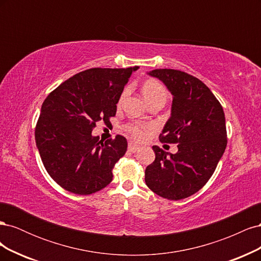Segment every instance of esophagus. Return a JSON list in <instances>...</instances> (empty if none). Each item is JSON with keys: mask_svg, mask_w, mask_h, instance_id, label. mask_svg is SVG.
<instances>
[{"mask_svg": "<svg viewBox=\"0 0 261 261\" xmlns=\"http://www.w3.org/2000/svg\"><path fill=\"white\" fill-rule=\"evenodd\" d=\"M139 150V147L137 146V145H134V144H129L128 145V151H130V152H137Z\"/></svg>", "mask_w": 261, "mask_h": 261, "instance_id": "esophagus-1", "label": "esophagus"}]
</instances>
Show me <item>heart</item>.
I'll return each mask as SVG.
<instances>
[{"instance_id": "b5f03b06", "label": "heart", "mask_w": 261, "mask_h": 261, "mask_svg": "<svg viewBox=\"0 0 261 261\" xmlns=\"http://www.w3.org/2000/svg\"><path fill=\"white\" fill-rule=\"evenodd\" d=\"M128 89H125L120 98V103L127 96ZM143 94L144 98L147 101V103H150L154 100H164L167 99V89L164 86L156 81H148L143 86ZM150 129V126L147 124H128L125 126V130L129 134V136L137 141L144 140L147 136V134Z\"/></svg>"}]
</instances>
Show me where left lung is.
<instances>
[{"label": "left lung", "mask_w": 261, "mask_h": 261, "mask_svg": "<svg viewBox=\"0 0 261 261\" xmlns=\"http://www.w3.org/2000/svg\"><path fill=\"white\" fill-rule=\"evenodd\" d=\"M147 74L161 81L172 94L171 116L160 140L178 144V150L173 154L152 147L155 159L146 168V185L163 198L184 199L207 183L225 151L223 109L208 87L192 75L169 68Z\"/></svg>", "instance_id": "left-lung-1"}]
</instances>
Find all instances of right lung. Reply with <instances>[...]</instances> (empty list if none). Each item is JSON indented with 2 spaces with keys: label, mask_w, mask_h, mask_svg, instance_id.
<instances>
[{
  "label": "right lung",
  "mask_w": 261,
  "mask_h": 261,
  "mask_svg": "<svg viewBox=\"0 0 261 261\" xmlns=\"http://www.w3.org/2000/svg\"><path fill=\"white\" fill-rule=\"evenodd\" d=\"M127 68H90L53 90L41 107L36 126V145L49 175L66 191L90 195L113 178L112 169L127 150L121 135L105 143L92 130L109 123L132 73Z\"/></svg>",
  "instance_id": "1"
}]
</instances>
